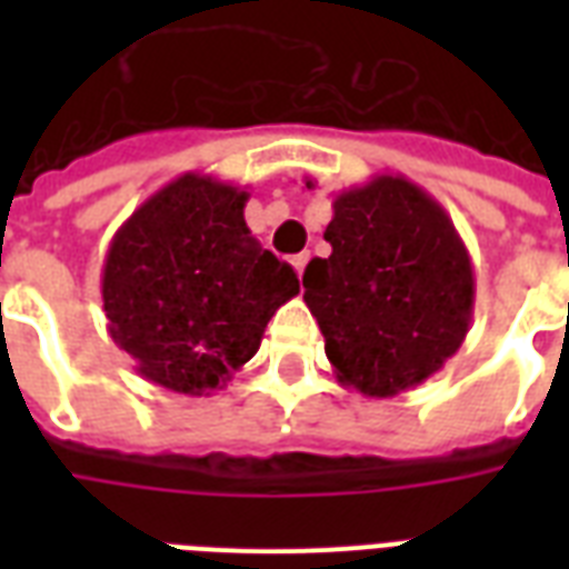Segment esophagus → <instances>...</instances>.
<instances>
[{"label": "esophagus", "instance_id": "obj_1", "mask_svg": "<svg viewBox=\"0 0 569 569\" xmlns=\"http://www.w3.org/2000/svg\"><path fill=\"white\" fill-rule=\"evenodd\" d=\"M307 262H310V253H298V257H292V268L298 271V277L303 274V268H307Z\"/></svg>", "mask_w": 569, "mask_h": 569}]
</instances>
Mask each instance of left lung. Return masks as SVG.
Listing matches in <instances>:
<instances>
[{"instance_id":"obj_1","label":"left lung","mask_w":569,"mask_h":569,"mask_svg":"<svg viewBox=\"0 0 569 569\" xmlns=\"http://www.w3.org/2000/svg\"><path fill=\"white\" fill-rule=\"evenodd\" d=\"M325 241L333 250L303 271V301L339 383L389 398L440 372L476 303L449 212L416 182L380 173L337 194Z\"/></svg>"}]
</instances>
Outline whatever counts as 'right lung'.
I'll use <instances>...</instances> for the list:
<instances>
[{
    "mask_svg": "<svg viewBox=\"0 0 569 569\" xmlns=\"http://www.w3.org/2000/svg\"><path fill=\"white\" fill-rule=\"evenodd\" d=\"M248 191L182 173L120 223L102 266L109 333L136 372L180 396L221 389L298 295L292 266L244 223Z\"/></svg>",
    "mask_w": 569,
    "mask_h": 569,
    "instance_id": "1",
    "label": "right lung"
}]
</instances>
